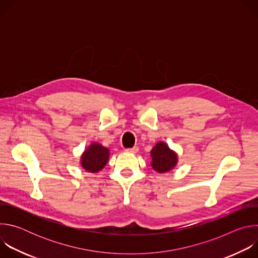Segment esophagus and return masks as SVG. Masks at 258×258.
Segmentation results:
<instances>
[{"label":"esophagus","instance_id":"obj_1","mask_svg":"<svg viewBox=\"0 0 258 258\" xmlns=\"http://www.w3.org/2000/svg\"><path fill=\"white\" fill-rule=\"evenodd\" d=\"M138 151H139L138 147H134V148H127V149H125V152H127V153H137Z\"/></svg>","mask_w":258,"mask_h":258}]
</instances>
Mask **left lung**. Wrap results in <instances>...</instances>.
Masks as SVG:
<instances>
[{"instance_id":"obj_1","label":"left lung","mask_w":258,"mask_h":258,"mask_svg":"<svg viewBox=\"0 0 258 258\" xmlns=\"http://www.w3.org/2000/svg\"><path fill=\"white\" fill-rule=\"evenodd\" d=\"M152 167L158 172H166L174 167L177 157L165 143H158L151 151Z\"/></svg>"}]
</instances>
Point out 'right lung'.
Instances as JSON below:
<instances>
[{
    "mask_svg": "<svg viewBox=\"0 0 258 258\" xmlns=\"http://www.w3.org/2000/svg\"><path fill=\"white\" fill-rule=\"evenodd\" d=\"M109 150L99 144H92L82 156L83 167L92 172L99 171L107 163Z\"/></svg>",
    "mask_w": 258,
    "mask_h": 258,
    "instance_id": "add662e5",
    "label": "right lung"
}]
</instances>
